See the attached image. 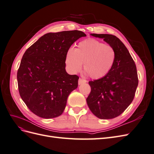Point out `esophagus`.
I'll return each mask as SVG.
<instances>
[{
	"label": "esophagus",
	"instance_id": "esophagus-1",
	"mask_svg": "<svg viewBox=\"0 0 154 154\" xmlns=\"http://www.w3.org/2000/svg\"><path fill=\"white\" fill-rule=\"evenodd\" d=\"M87 80H84V79H82V78H79V80H78V84L79 85H81L82 83H86Z\"/></svg>",
	"mask_w": 154,
	"mask_h": 154
}]
</instances>
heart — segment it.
Masks as SVG:
<instances>
[{
  "mask_svg": "<svg viewBox=\"0 0 154 154\" xmlns=\"http://www.w3.org/2000/svg\"><path fill=\"white\" fill-rule=\"evenodd\" d=\"M116 53L112 46L105 45L96 39H87L80 42L74 49L66 54V63L72 73L83 69L92 79L105 77L112 67Z\"/></svg>",
  "mask_w": 154,
  "mask_h": 154,
  "instance_id": "heart-1",
  "label": "heart"
}]
</instances>
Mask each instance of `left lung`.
Here are the masks:
<instances>
[{
  "mask_svg": "<svg viewBox=\"0 0 154 154\" xmlns=\"http://www.w3.org/2000/svg\"><path fill=\"white\" fill-rule=\"evenodd\" d=\"M103 39L115 51V62L106 75L88 82L91 91L87 98L88 108L101 119L122 114L132 103L138 85L136 64L127 48L118 37L109 34H91Z\"/></svg>",
  "mask_w": 154,
  "mask_h": 154,
  "instance_id": "left-lung-1",
  "label": "left lung"
}]
</instances>
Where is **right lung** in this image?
Returning a JSON list of instances; mask_svg holds the SVG:
<instances>
[{"mask_svg":"<svg viewBox=\"0 0 154 154\" xmlns=\"http://www.w3.org/2000/svg\"><path fill=\"white\" fill-rule=\"evenodd\" d=\"M83 36L78 30L49 32L26 51L17 72L18 87L22 100L35 115L51 119L63 113L79 79L66 72V54Z\"/></svg>","mask_w":154,"mask_h":154,"instance_id":"obj_1","label":"right lung"}]
</instances>
